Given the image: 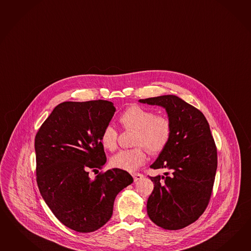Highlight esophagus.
<instances>
[{
	"label": "esophagus",
	"instance_id": "obj_1",
	"mask_svg": "<svg viewBox=\"0 0 251 251\" xmlns=\"http://www.w3.org/2000/svg\"><path fill=\"white\" fill-rule=\"evenodd\" d=\"M132 177H133L134 182H137V181H140V180H142V179H143V175H142V174H139V173H134V174H132Z\"/></svg>",
	"mask_w": 251,
	"mask_h": 251
}]
</instances>
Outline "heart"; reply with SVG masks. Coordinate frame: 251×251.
I'll return each mask as SVG.
<instances>
[{
	"label": "heart",
	"instance_id": "b5f03b06",
	"mask_svg": "<svg viewBox=\"0 0 251 251\" xmlns=\"http://www.w3.org/2000/svg\"><path fill=\"white\" fill-rule=\"evenodd\" d=\"M120 123L124 129L135 130L134 149L122 150L111 157L110 163L119 169L133 172L141 167L146 160V151L152 153L161 152L169 143L172 136V123L167 117L156 115L155 112L133 105L127 108L121 117ZM118 132L111 125L102 130L100 143L105 149L114 151L117 147Z\"/></svg>",
	"mask_w": 251,
	"mask_h": 251
}]
</instances>
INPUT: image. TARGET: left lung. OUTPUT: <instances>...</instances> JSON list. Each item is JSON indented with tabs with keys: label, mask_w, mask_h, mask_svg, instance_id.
Wrapping results in <instances>:
<instances>
[{
	"label": "left lung",
	"mask_w": 251,
	"mask_h": 251,
	"mask_svg": "<svg viewBox=\"0 0 251 251\" xmlns=\"http://www.w3.org/2000/svg\"><path fill=\"white\" fill-rule=\"evenodd\" d=\"M139 102L165 108L172 136L152 169H167L164 176H149L154 184L147 202L150 219L168 230L194 223L205 210L217 167L216 144L203 113L176 95Z\"/></svg>",
	"instance_id": "8db88e82"
}]
</instances>
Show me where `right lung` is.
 <instances>
[{"instance_id":"right-lung-1","label":"right lung","mask_w":251,"mask_h":251,"mask_svg":"<svg viewBox=\"0 0 251 251\" xmlns=\"http://www.w3.org/2000/svg\"><path fill=\"white\" fill-rule=\"evenodd\" d=\"M107 100L66 101L53 109L35 136L36 181L55 217L79 233L100 228L112 216L117 195L133 182L118 168L90 179L107 162L102 130L114 116Z\"/></svg>"}]
</instances>
